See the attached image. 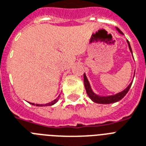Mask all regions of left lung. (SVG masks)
<instances>
[{"instance_id":"left-lung-1","label":"left lung","mask_w":146,"mask_h":146,"mask_svg":"<svg viewBox=\"0 0 146 146\" xmlns=\"http://www.w3.org/2000/svg\"><path fill=\"white\" fill-rule=\"evenodd\" d=\"M117 30L119 31L120 33L123 35V32H122L119 29H117ZM127 44L128 46H129V49H130V52H131V53L133 54L132 49L130 47V44L128 40ZM84 87L85 89H86V91H87V95L89 96V97L91 99L92 101H93V102H96V103H100V104H110V103H114V102L120 101L121 99H123V98L125 96L126 94H127V92L129 91V90H130V87H131V85H132L133 83H130V85H129L124 90H123V91L121 92V93H117V94H115V95L108 96H100L96 95V94H95V93L93 92L91 87H90V85L89 81L87 80V77H86L85 74H84Z\"/></svg>"}]
</instances>
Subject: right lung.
I'll return each instance as SVG.
<instances>
[{
    "label": "right lung",
    "mask_w": 146,
    "mask_h": 146,
    "mask_svg": "<svg viewBox=\"0 0 146 146\" xmlns=\"http://www.w3.org/2000/svg\"><path fill=\"white\" fill-rule=\"evenodd\" d=\"M59 100V98H57V99H56L55 100H53V101H52L51 102H49V103H46V104H44V105H40V104H36V106H53V105H54L56 102H57V101ZM31 105H33V106H35V103H31Z\"/></svg>",
    "instance_id": "obj_1"
}]
</instances>
